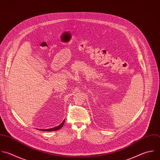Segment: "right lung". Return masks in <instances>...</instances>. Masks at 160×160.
Instances as JSON below:
<instances>
[{"mask_svg": "<svg viewBox=\"0 0 160 160\" xmlns=\"http://www.w3.org/2000/svg\"><path fill=\"white\" fill-rule=\"evenodd\" d=\"M64 121L59 125V126H58V127H55V128H51V129H49V130H47V131H54V130H59L60 128H61L62 127V126L63 125V124H64Z\"/></svg>", "mask_w": 160, "mask_h": 160, "instance_id": "add662e5", "label": "right lung"}]
</instances>
